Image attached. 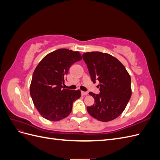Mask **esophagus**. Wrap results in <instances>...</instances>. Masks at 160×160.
I'll return each instance as SVG.
<instances>
[{"label": "esophagus", "mask_w": 160, "mask_h": 160, "mask_svg": "<svg viewBox=\"0 0 160 160\" xmlns=\"http://www.w3.org/2000/svg\"><path fill=\"white\" fill-rule=\"evenodd\" d=\"M88 94V92L87 91H81V95L83 96H85V95H87Z\"/></svg>", "instance_id": "esophagus-1"}]
</instances>
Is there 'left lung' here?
<instances>
[{"label": "left lung", "mask_w": 160, "mask_h": 160, "mask_svg": "<svg viewBox=\"0 0 160 160\" xmlns=\"http://www.w3.org/2000/svg\"><path fill=\"white\" fill-rule=\"evenodd\" d=\"M91 77L95 83L98 80L100 93L89 94L95 103L87 107L92 117L101 122L113 120L122 113L132 96L131 77L123 64L108 53L88 52L83 54Z\"/></svg>", "instance_id": "1"}]
</instances>
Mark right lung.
<instances>
[{
  "instance_id": "obj_1",
  "label": "right lung",
  "mask_w": 160,
  "mask_h": 160,
  "mask_svg": "<svg viewBox=\"0 0 160 160\" xmlns=\"http://www.w3.org/2000/svg\"><path fill=\"white\" fill-rule=\"evenodd\" d=\"M82 59L78 51L59 49L47 55L32 74L30 94L42 118L57 122L67 118L72 103L80 98V90L62 88L70 67Z\"/></svg>"
}]
</instances>
